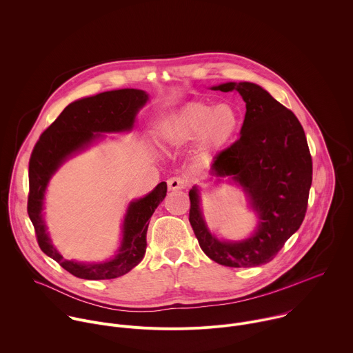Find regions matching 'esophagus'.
<instances>
[{"mask_svg":"<svg viewBox=\"0 0 353 353\" xmlns=\"http://www.w3.org/2000/svg\"><path fill=\"white\" fill-rule=\"evenodd\" d=\"M167 183L170 190H182V189H186L188 186V181L181 176H172L167 181Z\"/></svg>","mask_w":353,"mask_h":353,"instance_id":"esophagus-1","label":"esophagus"}]
</instances>
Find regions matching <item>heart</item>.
Segmentation results:
<instances>
[{
  "instance_id": "b5f03b06",
  "label": "heart",
  "mask_w": 353,
  "mask_h": 353,
  "mask_svg": "<svg viewBox=\"0 0 353 353\" xmlns=\"http://www.w3.org/2000/svg\"><path fill=\"white\" fill-rule=\"evenodd\" d=\"M240 127V110L229 102H189L165 120L161 134L168 149H182L196 141L194 160L204 164L237 137Z\"/></svg>"
}]
</instances>
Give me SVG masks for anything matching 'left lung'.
I'll use <instances>...</instances> for the list:
<instances>
[{"mask_svg":"<svg viewBox=\"0 0 353 353\" xmlns=\"http://www.w3.org/2000/svg\"><path fill=\"white\" fill-rule=\"evenodd\" d=\"M215 91L236 90L245 102L240 138L219 152L216 176H232L250 194L258 212L256 232L240 243L219 241L203 219L197 189L189 192V222L208 258L229 268L270 262L299 229L312 185V156L295 114L252 83H226Z\"/></svg>","mask_w":353,"mask_h":353,"instance_id":"obj_1","label":"left lung"}]
</instances>
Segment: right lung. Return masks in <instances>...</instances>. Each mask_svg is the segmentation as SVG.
I'll use <instances>...</instances> for the list:
<instances>
[{"label":"right lung","mask_w":353,"mask_h":353,"mask_svg":"<svg viewBox=\"0 0 353 353\" xmlns=\"http://www.w3.org/2000/svg\"><path fill=\"white\" fill-rule=\"evenodd\" d=\"M148 95L141 90H117L102 92L70 103L58 119L41 134L29 161L28 212L34 226L37 243L43 252L55 259L65 270L87 280L116 279L134 269L146 251V233L157 205L167 194V183H159L146 197L130 204L124 225L123 241L113 259L101 263H80L65 259L51 244L41 216L43 199L50 178L72 153L91 143L101 134L120 132L132 128L138 110Z\"/></svg>","instance_id":"obj_1"}]
</instances>
